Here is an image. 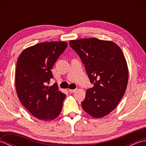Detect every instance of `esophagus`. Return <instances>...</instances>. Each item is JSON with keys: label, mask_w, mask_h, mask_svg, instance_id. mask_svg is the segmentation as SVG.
Segmentation results:
<instances>
[{"label": "esophagus", "mask_w": 146, "mask_h": 146, "mask_svg": "<svg viewBox=\"0 0 146 146\" xmlns=\"http://www.w3.org/2000/svg\"><path fill=\"white\" fill-rule=\"evenodd\" d=\"M76 90V89H68V91H69L70 93H73L75 92Z\"/></svg>", "instance_id": "1"}]
</instances>
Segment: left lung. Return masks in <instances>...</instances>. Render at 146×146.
Returning a JSON list of instances; mask_svg holds the SVG:
<instances>
[{
	"label": "left lung",
	"mask_w": 146,
	"mask_h": 146,
	"mask_svg": "<svg viewBox=\"0 0 146 146\" xmlns=\"http://www.w3.org/2000/svg\"><path fill=\"white\" fill-rule=\"evenodd\" d=\"M70 46L79 55L91 83L82 106L93 117L113 111L123 97L129 71L122 51L115 43L95 38L71 40Z\"/></svg>",
	"instance_id": "obj_1"
}]
</instances>
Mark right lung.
Segmentation results:
<instances>
[{"mask_svg": "<svg viewBox=\"0 0 146 146\" xmlns=\"http://www.w3.org/2000/svg\"><path fill=\"white\" fill-rule=\"evenodd\" d=\"M67 48L66 42L39 43L21 52L17 61L15 88L18 98L33 116L42 120L56 119L62 110L66 95L53 78L51 69Z\"/></svg>", "mask_w": 146, "mask_h": 146, "instance_id": "right-lung-1", "label": "right lung"}]
</instances>
